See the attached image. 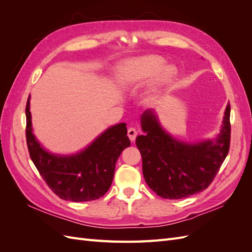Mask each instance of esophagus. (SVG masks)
Returning <instances> with one entry per match:
<instances>
[{
    "label": "esophagus",
    "instance_id": "34e87169",
    "mask_svg": "<svg viewBox=\"0 0 252 252\" xmlns=\"http://www.w3.org/2000/svg\"><path fill=\"white\" fill-rule=\"evenodd\" d=\"M136 135H138V130L134 127H130L128 128V138L130 139L132 142L135 140Z\"/></svg>",
    "mask_w": 252,
    "mask_h": 252
}]
</instances>
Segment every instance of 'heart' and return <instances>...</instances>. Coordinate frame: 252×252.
<instances>
[{"instance_id":"1","label":"heart","mask_w":252,"mask_h":252,"mask_svg":"<svg viewBox=\"0 0 252 252\" xmlns=\"http://www.w3.org/2000/svg\"><path fill=\"white\" fill-rule=\"evenodd\" d=\"M164 64L165 60L158 56H146L127 61L118 67L117 83L124 88L138 86L154 75L150 88L156 91L168 82L174 72L170 65Z\"/></svg>"}]
</instances>
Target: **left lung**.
I'll use <instances>...</instances> for the list:
<instances>
[{
  "label": "left lung",
  "mask_w": 252,
  "mask_h": 252,
  "mask_svg": "<svg viewBox=\"0 0 252 252\" xmlns=\"http://www.w3.org/2000/svg\"><path fill=\"white\" fill-rule=\"evenodd\" d=\"M145 135L135 140L143 175L149 188L164 199L179 200L199 193L215 180L230 147V105L225 110L216 143L185 144L172 139L150 110L141 119Z\"/></svg>",
  "instance_id": "left-lung-1"
}]
</instances>
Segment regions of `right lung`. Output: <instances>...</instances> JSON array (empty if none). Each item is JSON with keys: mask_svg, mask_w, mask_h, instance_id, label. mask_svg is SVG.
<instances>
[{"mask_svg": "<svg viewBox=\"0 0 252 252\" xmlns=\"http://www.w3.org/2000/svg\"><path fill=\"white\" fill-rule=\"evenodd\" d=\"M29 97L26 103V143L37 171L60 199L88 202L100 199L111 185L121 152L130 146L125 123L103 132L90 146L70 157L51 155L32 134Z\"/></svg>", "mask_w": 252, "mask_h": 252, "instance_id": "obj_1", "label": "right lung"}]
</instances>
